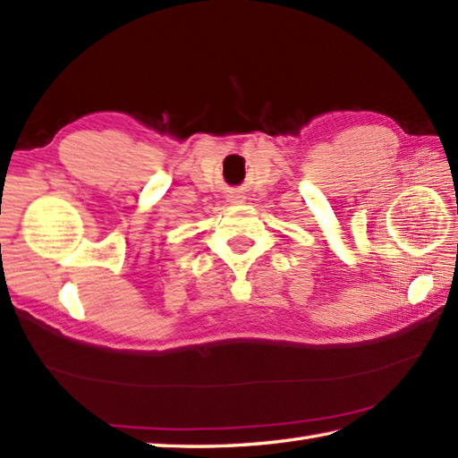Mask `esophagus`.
<instances>
[{
	"instance_id": "34e87169",
	"label": "esophagus",
	"mask_w": 458,
	"mask_h": 458,
	"mask_svg": "<svg viewBox=\"0 0 458 458\" xmlns=\"http://www.w3.org/2000/svg\"><path fill=\"white\" fill-rule=\"evenodd\" d=\"M242 200H244V197H242V194H240L238 191L228 194V202H232V204H238V202H242Z\"/></svg>"
}]
</instances>
